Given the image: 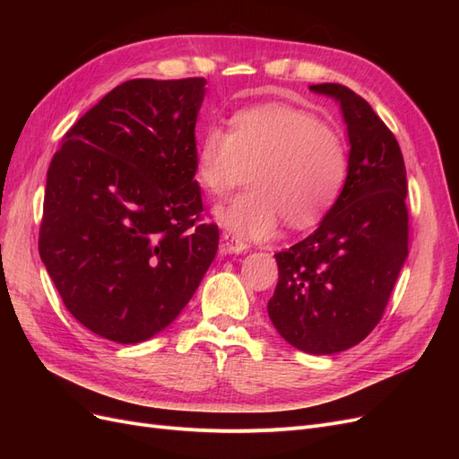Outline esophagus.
<instances>
[{"instance_id": "esophagus-1", "label": "esophagus", "mask_w": 459, "mask_h": 459, "mask_svg": "<svg viewBox=\"0 0 459 459\" xmlns=\"http://www.w3.org/2000/svg\"><path fill=\"white\" fill-rule=\"evenodd\" d=\"M221 251L230 253V255H243L248 251V245L245 241H241L238 235L226 231L224 235H221Z\"/></svg>"}]
</instances>
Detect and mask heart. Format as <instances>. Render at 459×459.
I'll return each instance as SVG.
<instances>
[{
    "mask_svg": "<svg viewBox=\"0 0 459 459\" xmlns=\"http://www.w3.org/2000/svg\"><path fill=\"white\" fill-rule=\"evenodd\" d=\"M248 191L216 208V218L241 239L262 241L277 233L285 218L307 228L335 203L349 172L341 137L314 115L287 105L238 110L230 132L208 126L195 151V178L212 197L243 182Z\"/></svg>",
    "mask_w": 459,
    "mask_h": 459,
    "instance_id": "heart-1",
    "label": "heart"
}]
</instances>
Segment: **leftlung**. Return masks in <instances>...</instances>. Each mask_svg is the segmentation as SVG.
<instances>
[{
	"mask_svg": "<svg viewBox=\"0 0 459 459\" xmlns=\"http://www.w3.org/2000/svg\"><path fill=\"white\" fill-rule=\"evenodd\" d=\"M310 90L341 105L349 172L317 230L275 255L268 316L290 346L319 356L362 342L383 317L408 258V182L394 134L366 100L341 84Z\"/></svg>",
	"mask_w": 459,
	"mask_h": 459,
	"instance_id": "1",
	"label": "left lung"
}]
</instances>
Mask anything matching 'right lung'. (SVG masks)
Segmentation results:
<instances>
[{"instance_id":"obj_1","label":"right lung","mask_w":459,"mask_h":459,"mask_svg":"<svg viewBox=\"0 0 459 459\" xmlns=\"http://www.w3.org/2000/svg\"><path fill=\"white\" fill-rule=\"evenodd\" d=\"M204 84L124 82L51 159L39 256L66 310L103 339L134 344L169 327L216 256L195 182Z\"/></svg>"}]
</instances>
